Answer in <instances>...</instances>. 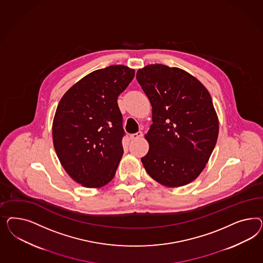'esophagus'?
Segmentation results:
<instances>
[{"instance_id": "obj_1", "label": "esophagus", "mask_w": 263, "mask_h": 263, "mask_svg": "<svg viewBox=\"0 0 263 263\" xmlns=\"http://www.w3.org/2000/svg\"><path fill=\"white\" fill-rule=\"evenodd\" d=\"M143 137V133L140 131V132H137L135 134H132V135H130V140H138V139H140V138H142Z\"/></svg>"}]
</instances>
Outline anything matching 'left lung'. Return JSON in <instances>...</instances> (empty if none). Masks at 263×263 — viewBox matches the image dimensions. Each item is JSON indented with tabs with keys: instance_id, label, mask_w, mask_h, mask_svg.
Listing matches in <instances>:
<instances>
[{
	"instance_id": "1",
	"label": "left lung",
	"mask_w": 263,
	"mask_h": 263,
	"mask_svg": "<svg viewBox=\"0 0 263 263\" xmlns=\"http://www.w3.org/2000/svg\"><path fill=\"white\" fill-rule=\"evenodd\" d=\"M136 78L152 106L143 167L167 187L190 183L205 167L218 139L211 96L199 80L177 67L149 64Z\"/></svg>"
}]
</instances>
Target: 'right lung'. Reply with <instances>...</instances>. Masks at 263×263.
I'll return each mask as SVG.
<instances>
[{"mask_svg":"<svg viewBox=\"0 0 263 263\" xmlns=\"http://www.w3.org/2000/svg\"><path fill=\"white\" fill-rule=\"evenodd\" d=\"M134 76V69L120 64L91 72L57 107L52 132L58 158L84 187H102L116 175L125 135L118 97Z\"/></svg>","mask_w":263,"mask_h":263,"instance_id":"1","label":"right lung"}]
</instances>
